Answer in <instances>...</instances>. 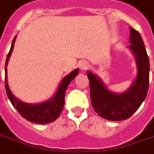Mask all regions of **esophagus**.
Listing matches in <instances>:
<instances>
[{
  "label": "esophagus",
  "mask_w": 154,
  "mask_h": 154,
  "mask_svg": "<svg viewBox=\"0 0 154 154\" xmlns=\"http://www.w3.org/2000/svg\"><path fill=\"white\" fill-rule=\"evenodd\" d=\"M79 67L82 71H85L86 69H88V62L87 61H82L81 62L80 65H79Z\"/></svg>",
  "instance_id": "34e87169"
}]
</instances>
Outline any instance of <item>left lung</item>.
<instances>
[{"instance_id": "obj_1", "label": "left lung", "mask_w": 154, "mask_h": 154, "mask_svg": "<svg viewBox=\"0 0 154 154\" xmlns=\"http://www.w3.org/2000/svg\"><path fill=\"white\" fill-rule=\"evenodd\" d=\"M129 43L128 48L136 60L137 76L125 92L118 93L111 91L97 75L91 71L87 72L92 107L100 117L109 121L129 118L140 107L148 93L149 59L141 35L132 27H130Z\"/></svg>"}]
</instances>
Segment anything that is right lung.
Instances as JSON below:
<instances>
[{"mask_svg":"<svg viewBox=\"0 0 154 154\" xmlns=\"http://www.w3.org/2000/svg\"><path fill=\"white\" fill-rule=\"evenodd\" d=\"M17 36L14 37L11 47L6 61V67H5V82H6V91L8 98L11 101L13 107L17 110L20 114L28 120L30 122L37 123V124H47L50 122H54L57 118H58L61 112H62L64 104H65V93H66V88L68 87L69 83L76 77L79 69L73 70L68 75L62 78L59 87L54 95L47 101H44L40 103H27L22 102L18 99L17 97L13 95L8 86L7 82V69L6 66L8 65V62L11 57V55L13 51L14 45L16 42Z\"/></svg>","mask_w":154,"mask_h":154,"instance_id":"add662e5","label":"right lung"}]
</instances>
